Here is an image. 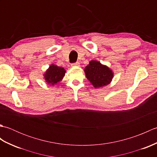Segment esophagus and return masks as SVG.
<instances>
[{
  "label": "esophagus",
  "instance_id": "1",
  "mask_svg": "<svg viewBox=\"0 0 157 157\" xmlns=\"http://www.w3.org/2000/svg\"><path fill=\"white\" fill-rule=\"evenodd\" d=\"M79 65V63H73V64H71V66L72 67H75V66H78Z\"/></svg>",
  "mask_w": 157,
  "mask_h": 157
}]
</instances>
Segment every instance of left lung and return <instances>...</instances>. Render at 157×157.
<instances>
[{"mask_svg": "<svg viewBox=\"0 0 157 157\" xmlns=\"http://www.w3.org/2000/svg\"><path fill=\"white\" fill-rule=\"evenodd\" d=\"M86 77L94 88L107 86L112 81L113 72L107 66L96 61H90L84 69Z\"/></svg>", "mask_w": 157, "mask_h": 157, "instance_id": "1", "label": "left lung"}]
</instances>
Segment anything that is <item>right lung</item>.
<instances>
[{"label": "right lung", "instance_id": "obj_1", "mask_svg": "<svg viewBox=\"0 0 157 157\" xmlns=\"http://www.w3.org/2000/svg\"><path fill=\"white\" fill-rule=\"evenodd\" d=\"M66 71L63 67H58L55 65H51L44 74V78L48 84L52 86L56 84L62 80L65 76Z\"/></svg>", "mask_w": 157, "mask_h": 157}]
</instances>
